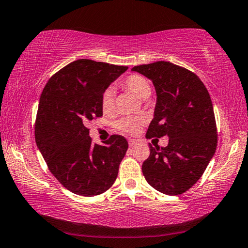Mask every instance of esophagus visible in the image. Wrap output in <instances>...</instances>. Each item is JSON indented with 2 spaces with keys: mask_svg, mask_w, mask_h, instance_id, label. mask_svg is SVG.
Here are the masks:
<instances>
[{
  "mask_svg": "<svg viewBox=\"0 0 248 248\" xmlns=\"http://www.w3.org/2000/svg\"><path fill=\"white\" fill-rule=\"evenodd\" d=\"M137 144V140H128V145H129V147H133L134 145H136Z\"/></svg>",
  "mask_w": 248,
  "mask_h": 248,
  "instance_id": "obj_1",
  "label": "esophagus"
}]
</instances>
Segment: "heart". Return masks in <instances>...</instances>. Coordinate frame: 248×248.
<instances>
[{"label":"heart","mask_w":248,"mask_h":248,"mask_svg":"<svg viewBox=\"0 0 248 248\" xmlns=\"http://www.w3.org/2000/svg\"><path fill=\"white\" fill-rule=\"evenodd\" d=\"M122 86L126 90L131 91L140 99H147L152 94L151 83L145 77L140 75H131L122 81ZM101 107L103 112H111L114 108V92L112 89H107L101 96ZM144 123V119L140 116H129L125 119H121L116 122L115 126L120 131L127 134H136L140 131L141 124Z\"/></svg>","instance_id":"heart-1"}]
</instances>
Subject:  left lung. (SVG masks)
<instances>
[{
	"label": "left lung",
	"instance_id": "1",
	"mask_svg": "<svg viewBox=\"0 0 248 248\" xmlns=\"http://www.w3.org/2000/svg\"><path fill=\"white\" fill-rule=\"evenodd\" d=\"M153 82L156 90L154 119L146 137L168 136L166 147L149 144L143 162L145 179L168 196L186 192L200 179L216 154L217 124L212 101L193 72L167 62L132 68Z\"/></svg>",
	"mask_w": 248,
	"mask_h": 248
}]
</instances>
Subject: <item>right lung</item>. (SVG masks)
<instances>
[{"mask_svg": "<svg viewBox=\"0 0 248 248\" xmlns=\"http://www.w3.org/2000/svg\"><path fill=\"white\" fill-rule=\"evenodd\" d=\"M128 67L79 59L48 80L42 92L35 140L60 184L83 197L97 196L114 184L127 140L112 135L93 144L88 123L103 115L101 96Z\"/></svg>", "mask_w": 248, "mask_h": 248, "instance_id": "right-lung-1", "label": "right lung"}]
</instances>
